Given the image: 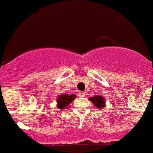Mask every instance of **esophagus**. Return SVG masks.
<instances>
[{
    "mask_svg": "<svg viewBox=\"0 0 153 153\" xmlns=\"http://www.w3.org/2000/svg\"><path fill=\"white\" fill-rule=\"evenodd\" d=\"M78 95L79 97H85V93L84 91H79V94H78Z\"/></svg>",
    "mask_w": 153,
    "mask_h": 153,
    "instance_id": "34e87169",
    "label": "esophagus"
}]
</instances>
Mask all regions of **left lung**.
<instances>
[{
	"mask_svg": "<svg viewBox=\"0 0 153 153\" xmlns=\"http://www.w3.org/2000/svg\"><path fill=\"white\" fill-rule=\"evenodd\" d=\"M90 101H91L92 103L98 108V109H102L105 107V98L102 96H99V95H96L94 96L93 97L89 98Z\"/></svg>",
	"mask_w": 153,
	"mask_h": 153,
	"instance_id": "1",
	"label": "left lung"
}]
</instances>
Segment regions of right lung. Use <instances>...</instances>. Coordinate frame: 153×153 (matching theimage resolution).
<instances>
[{"instance_id":"1","label":"right lung","mask_w":153,"mask_h":153,"mask_svg":"<svg viewBox=\"0 0 153 153\" xmlns=\"http://www.w3.org/2000/svg\"><path fill=\"white\" fill-rule=\"evenodd\" d=\"M76 97L74 94H65L59 95L56 99L57 107L59 109H64L66 107L68 106L69 104L73 102Z\"/></svg>"}]
</instances>
